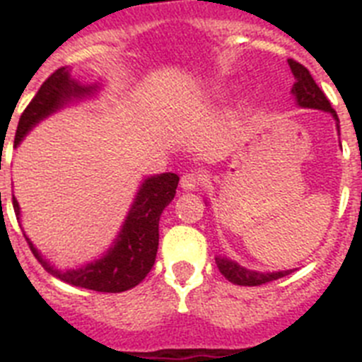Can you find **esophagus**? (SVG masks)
<instances>
[{"label": "esophagus", "instance_id": "obj_1", "mask_svg": "<svg viewBox=\"0 0 362 362\" xmlns=\"http://www.w3.org/2000/svg\"><path fill=\"white\" fill-rule=\"evenodd\" d=\"M203 183V175L197 174V172H188L181 177V188L185 192H192V190H197L199 185Z\"/></svg>", "mask_w": 362, "mask_h": 362}]
</instances>
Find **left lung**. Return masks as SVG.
<instances>
[{
	"label": "left lung",
	"instance_id": "left-lung-1",
	"mask_svg": "<svg viewBox=\"0 0 362 362\" xmlns=\"http://www.w3.org/2000/svg\"><path fill=\"white\" fill-rule=\"evenodd\" d=\"M290 70H292L296 83H293L292 94L296 98L297 105L303 108H317V110L330 112L332 116L337 121V130H339V117L335 110L332 108L330 101L325 95V92L319 88V85L313 81L312 74L308 72L306 66L297 63L296 59H288ZM216 264L219 272L230 283L239 284V286H259V284L270 283V281L281 279V277L292 274V270H283V272H254L246 270V268L239 267L235 261H230L226 257H216Z\"/></svg>",
	"mask_w": 362,
	"mask_h": 362
}]
</instances>
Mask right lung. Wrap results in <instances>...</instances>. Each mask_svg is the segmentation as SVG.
I'll list each match as a JSON object with an SVG mask.
<instances>
[{
  "instance_id": "1",
  "label": "right lung",
  "mask_w": 362,
  "mask_h": 362,
  "mask_svg": "<svg viewBox=\"0 0 362 362\" xmlns=\"http://www.w3.org/2000/svg\"><path fill=\"white\" fill-rule=\"evenodd\" d=\"M95 88L98 85L83 86L78 81H74L66 66H62L50 74L19 117L14 146L21 143V139L27 136L34 124L54 114L57 108L65 107L72 99L92 94ZM177 183L179 175L172 172L145 179V183L141 185L134 199L129 216L124 219L123 228L114 241V246L101 259H95L76 270L62 272L50 267L43 255L34 248L30 239H25L30 246L32 254L36 255L45 270L50 272L57 279L65 281L72 286H79V288L94 290V292H124L141 283L156 263L159 245V217L165 206H168V203L174 199ZM12 204L19 219V204L16 197H12Z\"/></svg>"
}]
</instances>
